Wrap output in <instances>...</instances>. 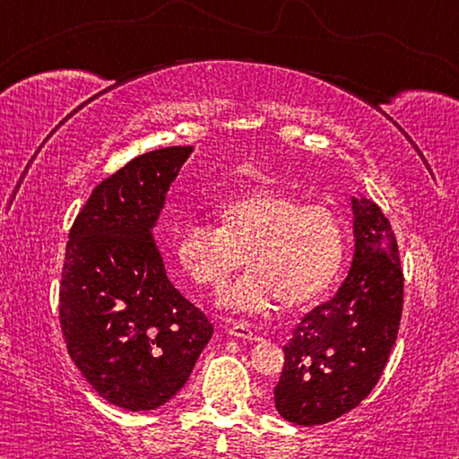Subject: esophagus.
Segmentation results:
<instances>
[{
  "label": "esophagus",
  "mask_w": 459,
  "mask_h": 459,
  "mask_svg": "<svg viewBox=\"0 0 459 459\" xmlns=\"http://www.w3.org/2000/svg\"><path fill=\"white\" fill-rule=\"evenodd\" d=\"M229 333H230V336H235V338H243V340H259L257 333H255V332L251 330V325L245 324V322H235V324H230Z\"/></svg>",
  "instance_id": "34e87169"
}]
</instances>
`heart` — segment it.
<instances>
[{"mask_svg": "<svg viewBox=\"0 0 459 459\" xmlns=\"http://www.w3.org/2000/svg\"><path fill=\"white\" fill-rule=\"evenodd\" d=\"M219 229L190 222L178 232V265L194 283L214 293L251 269L224 306L261 314L314 304L330 290L344 261V229L324 204H304L293 194L253 190L216 206Z\"/></svg>", "mask_w": 459, "mask_h": 459, "instance_id": "heart-1", "label": "heart"}]
</instances>
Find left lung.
<instances>
[{
  "mask_svg": "<svg viewBox=\"0 0 459 459\" xmlns=\"http://www.w3.org/2000/svg\"><path fill=\"white\" fill-rule=\"evenodd\" d=\"M354 257L336 295L295 325L275 386L279 415L322 425L360 405L378 383L397 340L403 271L397 238L383 211L352 198Z\"/></svg>",
  "mask_w": 459,
  "mask_h": 459,
  "instance_id": "1",
  "label": "left lung"
}]
</instances>
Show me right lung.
<instances>
[{"instance_id":"1","label":"right lung","mask_w":459,"mask_h":459,"mask_svg":"<svg viewBox=\"0 0 459 459\" xmlns=\"http://www.w3.org/2000/svg\"><path fill=\"white\" fill-rule=\"evenodd\" d=\"M192 145L137 155L92 190L68 232L60 281L66 351L99 397L152 411L186 385L212 324L176 290L153 227Z\"/></svg>"}]
</instances>
